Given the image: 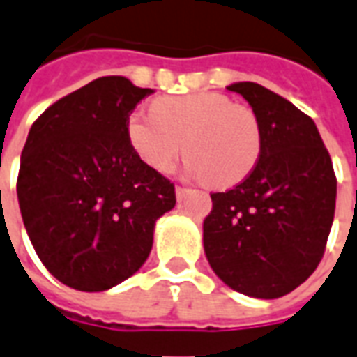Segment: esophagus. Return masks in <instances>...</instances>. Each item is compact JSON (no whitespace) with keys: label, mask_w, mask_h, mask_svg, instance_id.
Returning <instances> with one entry per match:
<instances>
[{"label":"esophagus","mask_w":357,"mask_h":357,"mask_svg":"<svg viewBox=\"0 0 357 357\" xmlns=\"http://www.w3.org/2000/svg\"><path fill=\"white\" fill-rule=\"evenodd\" d=\"M175 192H176V199L182 201L184 197H186V195L190 194V188H184V186H176Z\"/></svg>","instance_id":"esophagus-1"}]
</instances>
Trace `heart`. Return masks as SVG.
Listing matches in <instances>:
<instances>
[{
	"label": "heart",
	"mask_w": 357,
	"mask_h": 357,
	"mask_svg": "<svg viewBox=\"0 0 357 357\" xmlns=\"http://www.w3.org/2000/svg\"><path fill=\"white\" fill-rule=\"evenodd\" d=\"M128 141L149 167L165 173L184 149L186 169L216 188L243 181L261 152L258 116L214 92L160 98L152 114L128 118Z\"/></svg>",
	"instance_id": "obj_1"
}]
</instances>
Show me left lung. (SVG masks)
<instances>
[{
    "label": "left lung",
    "instance_id": "8db88e82",
    "mask_svg": "<svg viewBox=\"0 0 357 357\" xmlns=\"http://www.w3.org/2000/svg\"><path fill=\"white\" fill-rule=\"evenodd\" d=\"M227 90L248 101L261 128L250 175L211 194L203 245L213 271L231 290L277 299L314 273L333 224L337 178L312 118L256 82Z\"/></svg>",
    "mask_w": 357,
    "mask_h": 357
}]
</instances>
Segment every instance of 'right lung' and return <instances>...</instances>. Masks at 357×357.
<instances>
[{
    "instance_id": "add662e5",
    "label": "right lung",
    "mask_w": 357,
    "mask_h": 357,
    "mask_svg": "<svg viewBox=\"0 0 357 357\" xmlns=\"http://www.w3.org/2000/svg\"><path fill=\"white\" fill-rule=\"evenodd\" d=\"M154 90L101 77L58 99L28 133L16 181L29 241L60 282L103 291L130 278L152 250L175 186L128 141V118Z\"/></svg>"
}]
</instances>
